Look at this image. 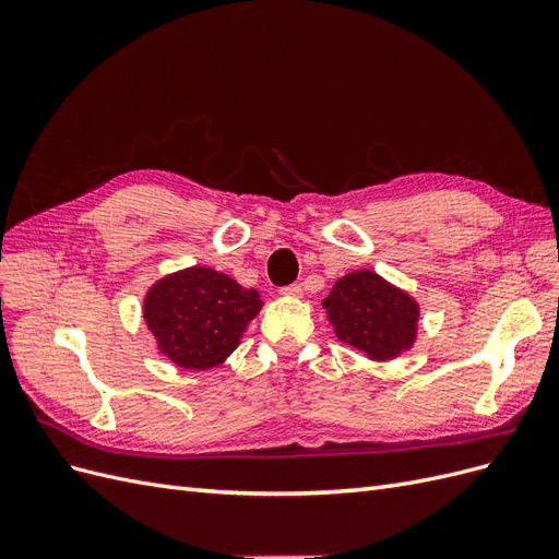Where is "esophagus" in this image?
I'll return each instance as SVG.
<instances>
[{
    "label": "esophagus",
    "instance_id": "obj_1",
    "mask_svg": "<svg viewBox=\"0 0 559 559\" xmlns=\"http://www.w3.org/2000/svg\"><path fill=\"white\" fill-rule=\"evenodd\" d=\"M282 296H286V298H300V296H302V286H300V284L284 286V289H282Z\"/></svg>",
    "mask_w": 559,
    "mask_h": 559
}]
</instances>
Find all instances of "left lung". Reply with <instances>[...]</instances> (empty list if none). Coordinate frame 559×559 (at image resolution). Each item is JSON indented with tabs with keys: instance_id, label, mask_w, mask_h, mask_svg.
I'll list each match as a JSON object with an SVG mask.
<instances>
[{
	"instance_id": "left-lung-1",
	"label": "left lung",
	"mask_w": 559,
	"mask_h": 559,
	"mask_svg": "<svg viewBox=\"0 0 559 559\" xmlns=\"http://www.w3.org/2000/svg\"><path fill=\"white\" fill-rule=\"evenodd\" d=\"M324 310L337 341L368 361H392L417 341L419 302L370 267L337 280Z\"/></svg>"
}]
</instances>
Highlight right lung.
<instances>
[{
	"instance_id": "right-lung-1",
	"label": "right lung",
	"mask_w": 559,
	"mask_h": 559,
	"mask_svg": "<svg viewBox=\"0 0 559 559\" xmlns=\"http://www.w3.org/2000/svg\"><path fill=\"white\" fill-rule=\"evenodd\" d=\"M263 300L226 273L193 265L146 289L142 317L163 357L186 370L222 366L238 349Z\"/></svg>"
}]
</instances>
